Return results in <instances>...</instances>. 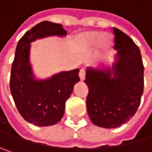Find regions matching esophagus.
I'll return each mask as SVG.
<instances>
[{"label":"esophagus","mask_w":152,"mask_h":152,"mask_svg":"<svg viewBox=\"0 0 152 152\" xmlns=\"http://www.w3.org/2000/svg\"><path fill=\"white\" fill-rule=\"evenodd\" d=\"M79 76H80V79L82 80V81H83L84 79H85V70L84 69H80V71H79Z\"/></svg>","instance_id":"34e87169"}]
</instances>
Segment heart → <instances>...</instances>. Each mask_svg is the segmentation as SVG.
<instances>
[{
  "mask_svg": "<svg viewBox=\"0 0 152 152\" xmlns=\"http://www.w3.org/2000/svg\"><path fill=\"white\" fill-rule=\"evenodd\" d=\"M100 41V47L106 49L110 45V39L107 36L103 37V33L100 31H90L86 32L80 37V42L85 48H93Z\"/></svg>",
  "mask_w": 152,
  "mask_h": 152,
  "instance_id": "b5f03b06",
  "label": "heart"
}]
</instances>
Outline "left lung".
Wrapping results in <instances>:
<instances>
[{
	"instance_id": "obj_1",
	"label": "left lung",
	"mask_w": 152,
	"mask_h": 152,
	"mask_svg": "<svg viewBox=\"0 0 152 152\" xmlns=\"http://www.w3.org/2000/svg\"><path fill=\"white\" fill-rule=\"evenodd\" d=\"M117 50L112 69L88 68L85 83L89 87L86 107L93 124L118 128L137 113L143 93V71L141 52L126 33L113 28Z\"/></svg>"
}]
</instances>
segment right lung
I'll return each instance as SVG.
<instances>
[{"mask_svg": "<svg viewBox=\"0 0 152 152\" xmlns=\"http://www.w3.org/2000/svg\"><path fill=\"white\" fill-rule=\"evenodd\" d=\"M66 34L61 24L44 21L28 31L16 46L10 73V91L21 116L33 125L51 126L61 120L65 103L80 78L76 69L45 80H36L29 61L31 43L37 39Z\"/></svg>", "mask_w": 152, "mask_h": 152, "instance_id": "1", "label": "right lung"}]
</instances>
